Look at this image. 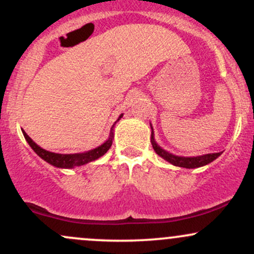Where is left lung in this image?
<instances>
[{
	"mask_svg": "<svg viewBox=\"0 0 254 254\" xmlns=\"http://www.w3.org/2000/svg\"><path fill=\"white\" fill-rule=\"evenodd\" d=\"M150 129H151L150 142H151V145H153L154 150H155V153L173 166H178V167H184V168H198V167H202V166L210 164V162L214 161V160H216L217 157L222 154V151H221V153L204 154V155H199V156L174 155V154L165 150L164 148L160 147V145L157 144V142L155 141V137H154V129L153 127H151V124H150Z\"/></svg>",
	"mask_w": 254,
	"mask_h": 254,
	"instance_id": "8db88e82",
	"label": "left lung"
}]
</instances>
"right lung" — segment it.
<instances>
[{"instance_id":"right-lung-1","label":"right lung","mask_w":254,"mask_h":254,"mask_svg":"<svg viewBox=\"0 0 254 254\" xmlns=\"http://www.w3.org/2000/svg\"><path fill=\"white\" fill-rule=\"evenodd\" d=\"M123 117V113L119 116L117 121L115 122V124L112 125L111 127V132L109 138L104 142L103 144L99 145V147L94 148V149L88 150V151H84V153H76V154H58V153H52V151L45 150L43 149L42 147H39L33 139L31 138L27 133L22 130V133H24L25 139L27 141V143L30 144V147L36 151V154L39 157H42L44 161H46L48 164H50L52 166L57 168H75L78 167V166H83L89 164V162L95 161L98 160L99 157H101L103 155H105L107 150L110 149L111 145H112V141H113V137H115V132H113V127L117 122Z\"/></svg>"}]
</instances>
